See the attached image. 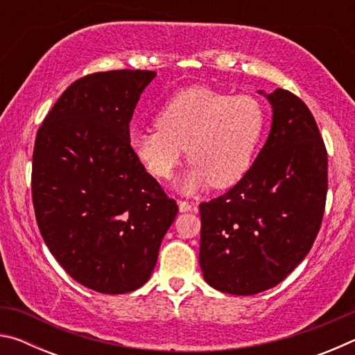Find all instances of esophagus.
<instances>
[{
  "mask_svg": "<svg viewBox=\"0 0 355 355\" xmlns=\"http://www.w3.org/2000/svg\"><path fill=\"white\" fill-rule=\"evenodd\" d=\"M178 208L182 213H188V211H197V207L192 205V203L186 202V200H178Z\"/></svg>",
  "mask_w": 355,
  "mask_h": 355,
  "instance_id": "1",
  "label": "esophagus"
}]
</instances>
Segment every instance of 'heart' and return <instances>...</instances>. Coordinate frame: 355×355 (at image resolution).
Here are the masks:
<instances>
[{"mask_svg": "<svg viewBox=\"0 0 355 355\" xmlns=\"http://www.w3.org/2000/svg\"><path fill=\"white\" fill-rule=\"evenodd\" d=\"M264 128L266 111L252 95L189 87L166 101L156 114V128L131 130L128 147L156 178H171L186 148L191 164L178 189L194 194L209 184H236L254 164Z\"/></svg>", "mask_w": 355, "mask_h": 355, "instance_id": "heart-1", "label": "heart"}]
</instances>
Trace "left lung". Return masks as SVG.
I'll return each mask as SVG.
<instances>
[{
  "label": "left lung",
  "mask_w": 355,
  "mask_h": 355,
  "mask_svg": "<svg viewBox=\"0 0 355 355\" xmlns=\"http://www.w3.org/2000/svg\"><path fill=\"white\" fill-rule=\"evenodd\" d=\"M271 131L250 171L218 199L200 203L203 279L250 296L279 285L320 232L327 196V152L307 105L275 89Z\"/></svg>",
  "instance_id": "1"
}]
</instances>
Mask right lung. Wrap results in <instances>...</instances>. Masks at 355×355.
Listing matches in <instances>:
<instances>
[{
  "instance_id": "right-lung-1",
  "label": "right lung",
  "mask_w": 355,
  "mask_h": 355,
  "mask_svg": "<svg viewBox=\"0 0 355 355\" xmlns=\"http://www.w3.org/2000/svg\"><path fill=\"white\" fill-rule=\"evenodd\" d=\"M156 71L111 70L65 89L33 153V203L48 249L78 284L141 288L178 213L128 147L130 120Z\"/></svg>"
}]
</instances>
